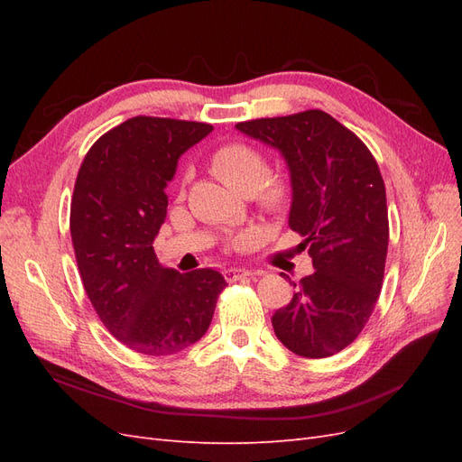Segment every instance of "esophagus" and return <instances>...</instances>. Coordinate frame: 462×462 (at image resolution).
<instances>
[{
  "label": "esophagus",
  "instance_id": "esophagus-1",
  "mask_svg": "<svg viewBox=\"0 0 462 462\" xmlns=\"http://www.w3.org/2000/svg\"><path fill=\"white\" fill-rule=\"evenodd\" d=\"M223 275H226L227 282H236V279L241 277H253L256 275L253 270H243V268H231V270H226L223 272Z\"/></svg>",
  "mask_w": 462,
  "mask_h": 462
}]
</instances>
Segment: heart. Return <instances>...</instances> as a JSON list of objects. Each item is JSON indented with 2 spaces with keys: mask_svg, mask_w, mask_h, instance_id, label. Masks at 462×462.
<instances>
[{
  "mask_svg": "<svg viewBox=\"0 0 462 462\" xmlns=\"http://www.w3.org/2000/svg\"><path fill=\"white\" fill-rule=\"evenodd\" d=\"M214 171L227 185L245 194H254L256 202L265 209H279L289 197L287 180L268 175V160L254 146L245 143H231L221 146L212 156ZM248 236H241L239 243H246Z\"/></svg>",
  "mask_w": 462,
  "mask_h": 462,
  "instance_id": "1",
  "label": "heart"
}]
</instances>
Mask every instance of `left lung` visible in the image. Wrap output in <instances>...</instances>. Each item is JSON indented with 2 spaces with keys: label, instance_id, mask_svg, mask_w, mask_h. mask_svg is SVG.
Masks as SVG:
<instances>
[{
  "label": "left lung",
  "instance_id": "obj_1",
  "mask_svg": "<svg viewBox=\"0 0 462 462\" xmlns=\"http://www.w3.org/2000/svg\"><path fill=\"white\" fill-rule=\"evenodd\" d=\"M279 150L292 189L289 227L309 246L314 273L272 316L289 351L326 358L351 345L380 297L389 243L385 185L372 152L321 109L236 123ZM283 277H287L283 273Z\"/></svg>",
  "mask_w": 462,
  "mask_h": 462
}]
</instances>
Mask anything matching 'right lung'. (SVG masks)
I'll return each instance as SVG.
<instances>
[{
    "mask_svg": "<svg viewBox=\"0 0 462 462\" xmlns=\"http://www.w3.org/2000/svg\"><path fill=\"white\" fill-rule=\"evenodd\" d=\"M212 131L138 116L97 138L79 170L71 239L82 285L104 326L134 353L167 356L197 343L227 287L212 268H163L152 246L179 158Z\"/></svg>",
    "mask_w": 462,
    "mask_h": 462,
    "instance_id": "add662e5",
    "label": "right lung"
}]
</instances>
